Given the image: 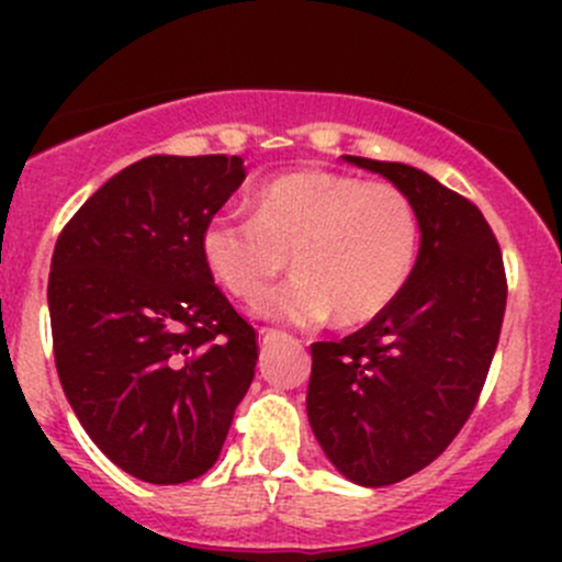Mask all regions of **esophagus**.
Returning a JSON list of instances; mask_svg holds the SVG:
<instances>
[{"label": "esophagus", "instance_id": "1", "mask_svg": "<svg viewBox=\"0 0 562 562\" xmlns=\"http://www.w3.org/2000/svg\"><path fill=\"white\" fill-rule=\"evenodd\" d=\"M277 337H282L280 328H271V326H260V328H258V342H260V345L271 342V339H277Z\"/></svg>", "mask_w": 562, "mask_h": 562}]
</instances>
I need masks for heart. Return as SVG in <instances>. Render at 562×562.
<instances>
[{"instance_id": "1", "label": "heart", "mask_w": 562, "mask_h": 562, "mask_svg": "<svg viewBox=\"0 0 562 562\" xmlns=\"http://www.w3.org/2000/svg\"><path fill=\"white\" fill-rule=\"evenodd\" d=\"M422 217L402 187L304 168L277 176L255 195V217L214 214L201 255L214 280L241 302L258 299L291 266L288 285L266 293L258 313L299 326L334 315L361 326L383 315L411 282Z\"/></svg>"}]
</instances>
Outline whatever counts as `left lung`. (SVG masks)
<instances>
[{
  "instance_id": "8db88e82",
  "label": "left lung",
  "mask_w": 562,
  "mask_h": 562,
  "mask_svg": "<svg viewBox=\"0 0 562 562\" xmlns=\"http://www.w3.org/2000/svg\"><path fill=\"white\" fill-rule=\"evenodd\" d=\"M413 198L422 249L402 296L339 342H313L307 416L334 468L389 486L435 462L479 405L506 315V266L481 209L405 162L348 157Z\"/></svg>"
}]
</instances>
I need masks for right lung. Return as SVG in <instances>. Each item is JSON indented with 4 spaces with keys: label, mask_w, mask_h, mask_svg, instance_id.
Masks as SVG:
<instances>
[{
    "label": "right lung",
    "mask_w": 562,
    "mask_h": 562,
    "mask_svg": "<svg viewBox=\"0 0 562 562\" xmlns=\"http://www.w3.org/2000/svg\"><path fill=\"white\" fill-rule=\"evenodd\" d=\"M245 160L155 155L108 179L56 239L54 361L103 454L149 484L217 462L255 378L258 331L214 282L201 231Z\"/></svg>",
    "instance_id": "obj_1"
}]
</instances>
